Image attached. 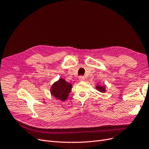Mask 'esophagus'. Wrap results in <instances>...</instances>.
Listing matches in <instances>:
<instances>
[{
	"label": "esophagus",
	"instance_id": "obj_1",
	"mask_svg": "<svg viewBox=\"0 0 149 149\" xmlns=\"http://www.w3.org/2000/svg\"><path fill=\"white\" fill-rule=\"evenodd\" d=\"M79 80L81 81H84V79H85V78L84 77V76H79Z\"/></svg>",
	"mask_w": 149,
	"mask_h": 149
}]
</instances>
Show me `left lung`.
<instances>
[{"mask_svg": "<svg viewBox=\"0 0 149 149\" xmlns=\"http://www.w3.org/2000/svg\"><path fill=\"white\" fill-rule=\"evenodd\" d=\"M96 89L101 93H105L106 91V86L105 85H101L99 83H97L96 86Z\"/></svg>", "mask_w": 149, "mask_h": 149, "instance_id": "8db88e82", "label": "left lung"}]
</instances>
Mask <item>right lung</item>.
Masks as SVG:
<instances>
[{"label":"right lung","mask_w":149,"mask_h":149,"mask_svg":"<svg viewBox=\"0 0 149 149\" xmlns=\"http://www.w3.org/2000/svg\"><path fill=\"white\" fill-rule=\"evenodd\" d=\"M72 88V84L63 79L60 78L53 84L50 88L52 96L61 101H65L68 97Z\"/></svg>","instance_id":"1"}]
</instances>
